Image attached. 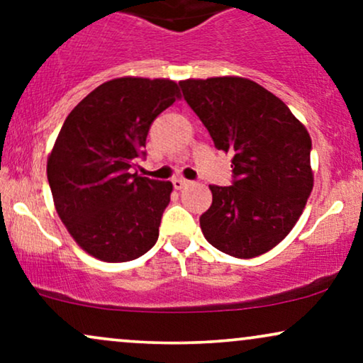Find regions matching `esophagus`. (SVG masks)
Returning <instances> with one entry per match:
<instances>
[{
    "label": "esophagus",
    "instance_id": "esophagus-1",
    "mask_svg": "<svg viewBox=\"0 0 363 363\" xmlns=\"http://www.w3.org/2000/svg\"><path fill=\"white\" fill-rule=\"evenodd\" d=\"M172 184H174V187H176L177 191H181V189H184V187L189 186L191 181H187V179H182V177H176L172 181Z\"/></svg>",
    "mask_w": 363,
    "mask_h": 363
}]
</instances>
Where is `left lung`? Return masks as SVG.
<instances>
[{"mask_svg":"<svg viewBox=\"0 0 363 363\" xmlns=\"http://www.w3.org/2000/svg\"><path fill=\"white\" fill-rule=\"evenodd\" d=\"M179 86L215 147L234 152L232 186H210L203 235L240 259L268 252L290 234L314 186L309 133L285 102L247 78H189Z\"/></svg>","mask_w":363,"mask_h":363,"instance_id":"obj_1","label":"left lung"}]
</instances>
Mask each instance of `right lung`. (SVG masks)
<instances>
[{"label":"right lung","mask_w":363,"mask_h":363,"mask_svg":"<svg viewBox=\"0 0 363 363\" xmlns=\"http://www.w3.org/2000/svg\"><path fill=\"white\" fill-rule=\"evenodd\" d=\"M179 97L167 78H114L66 118L49 153L48 181L61 222L90 256L124 262L155 245L172 182L131 169L145 155L153 119Z\"/></svg>","instance_id":"right-lung-1"}]
</instances>
